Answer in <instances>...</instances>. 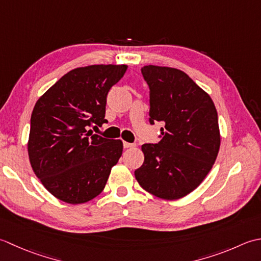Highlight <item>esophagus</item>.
Wrapping results in <instances>:
<instances>
[{"label": "esophagus", "mask_w": 261, "mask_h": 261, "mask_svg": "<svg viewBox=\"0 0 261 261\" xmlns=\"http://www.w3.org/2000/svg\"><path fill=\"white\" fill-rule=\"evenodd\" d=\"M123 145L125 148H130L134 146V144H132V143H128V142H123Z\"/></svg>", "instance_id": "esophagus-1"}]
</instances>
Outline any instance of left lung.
Listing matches in <instances>:
<instances>
[{
    "mask_svg": "<svg viewBox=\"0 0 261 261\" xmlns=\"http://www.w3.org/2000/svg\"><path fill=\"white\" fill-rule=\"evenodd\" d=\"M142 75L150 89V124L159 121L161 138L142 145L144 162L135 170L143 189L164 199H178L196 189L220 150L214 102L187 74L148 65Z\"/></svg>",
    "mask_w": 261,
    "mask_h": 261,
    "instance_id": "obj_1",
    "label": "left lung"
}]
</instances>
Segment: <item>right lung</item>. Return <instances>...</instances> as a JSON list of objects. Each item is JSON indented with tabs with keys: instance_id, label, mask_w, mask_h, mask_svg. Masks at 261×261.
Wrapping results in <instances>:
<instances>
[{
	"instance_id": "right-lung-1",
	"label": "right lung",
	"mask_w": 261,
	"mask_h": 261,
	"mask_svg": "<svg viewBox=\"0 0 261 261\" xmlns=\"http://www.w3.org/2000/svg\"><path fill=\"white\" fill-rule=\"evenodd\" d=\"M126 70V65L75 68L35 105L28 142L31 167L45 188L65 203L82 204L98 196L121 156L120 140L88 129L108 123L107 94Z\"/></svg>"
}]
</instances>
